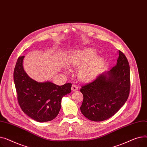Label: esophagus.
<instances>
[{"label":"esophagus","instance_id":"1","mask_svg":"<svg viewBox=\"0 0 147 147\" xmlns=\"http://www.w3.org/2000/svg\"><path fill=\"white\" fill-rule=\"evenodd\" d=\"M78 86H77L76 85H75V84H73L72 86H71V90L72 91H76L77 90H78Z\"/></svg>","mask_w":147,"mask_h":147}]
</instances>
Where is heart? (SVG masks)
Returning <instances> with one entry per match:
<instances>
[{
  "instance_id": "obj_1",
  "label": "heart",
  "mask_w": 147,
  "mask_h": 147,
  "mask_svg": "<svg viewBox=\"0 0 147 147\" xmlns=\"http://www.w3.org/2000/svg\"><path fill=\"white\" fill-rule=\"evenodd\" d=\"M93 48L76 51L71 55L69 65L74 68L80 67L78 76L82 82H88L94 80L102 68L104 61L100 56H95Z\"/></svg>"
}]
</instances>
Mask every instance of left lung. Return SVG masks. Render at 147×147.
Instances as JSON below:
<instances>
[{"label":"left lung","instance_id":"left-lung-1","mask_svg":"<svg viewBox=\"0 0 147 147\" xmlns=\"http://www.w3.org/2000/svg\"><path fill=\"white\" fill-rule=\"evenodd\" d=\"M130 67L124 53L119 51L117 64L82 86L80 110L90 120L101 121L116 113L126 102L130 92Z\"/></svg>","mask_w":147,"mask_h":147}]
</instances>
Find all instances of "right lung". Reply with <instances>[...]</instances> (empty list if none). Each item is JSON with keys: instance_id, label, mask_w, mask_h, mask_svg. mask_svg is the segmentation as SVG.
<instances>
[{"instance_id": "obj_1", "label": "right lung", "mask_w": 147, "mask_h": 147, "mask_svg": "<svg viewBox=\"0 0 147 147\" xmlns=\"http://www.w3.org/2000/svg\"><path fill=\"white\" fill-rule=\"evenodd\" d=\"M24 56L18 58L13 71V81L21 109L38 122L55 119L61 107V99L71 92V83L58 86L47 81L38 82L30 78L23 68Z\"/></svg>"}]
</instances>
